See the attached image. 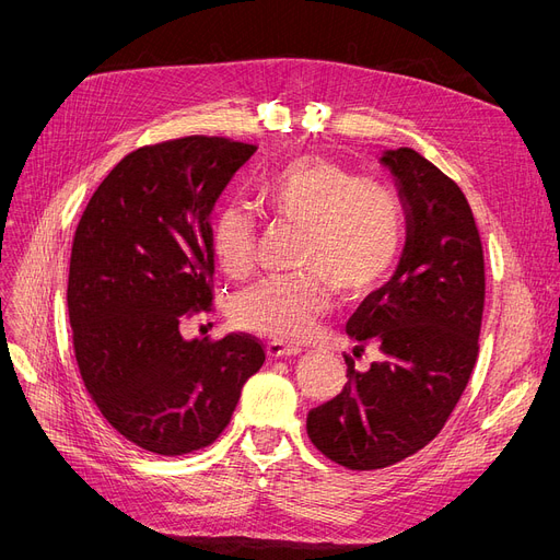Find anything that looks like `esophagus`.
Returning <instances> with one entry per match:
<instances>
[{
	"mask_svg": "<svg viewBox=\"0 0 560 560\" xmlns=\"http://www.w3.org/2000/svg\"><path fill=\"white\" fill-rule=\"evenodd\" d=\"M302 354V349L295 345H285L281 340H270L268 342V357L270 359H288V357H298Z\"/></svg>",
	"mask_w": 560,
	"mask_h": 560,
	"instance_id": "obj_1",
	"label": "esophagus"
}]
</instances>
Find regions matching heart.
<instances>
[{
	"label": "heart",
	"instance_id": "1",
	"mask_svg": "<svg viewBox=\"0 0 560 560\" xmlns=\"http://www.w3.org/2000/svg\"><path fill=\"white\" fill-rule=\"evenodd\" d=\"M272 220L304 231L298 277L268 279L233 302L238 327L281 342L306 340L331 304L334 290L363 298L386 281L404 241V203L381 182L325 156H302L258 186ZM211 247L222 272L243 279L254 265L256 229L241 209L213 220Z\"/></svg>",
	"mask_w": 560,
	"mask_h": 560
}]
</instances>
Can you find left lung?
Returning <instances> with one entry per match:
<instances>
[{"instance_id": "1", "label": "left lung", "mask_w": 560, "mask_h": 560, "mask_svg": "<svg viewBox=\"0 0 560 560\" xmlns=\"http://www.w3.org/2000/svg\"><path fill=\"white\" fill-rule=\"evenodd\" d=\"M395 176L406 211V245L395 275L370 292L347 336L378 351L340 395L306 418L311 443L349 469L388 467L440 433L479 357L486 300L483 249L463 190L410 147L378 159Z\"/></svg>"}]
</instances>
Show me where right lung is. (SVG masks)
Instances as JSON below:
<instances>
[{
    "mask_svg": "<svg viewBox=\"0 0 560 560\" xmlns=\"http://www.w3.org/2000/svg\"><path fill=\"white\" fill-rule=\"evenodd\" d=\"M256 150L215 136L140 147L79 220L68 277L79 372L108 424L147 452L211 445L265 361L247 334L182 336L188 317L211 311L215 201Z\"/></svg>",
    "mask_w": 560,
    "mask_h": 560,
    "instance_id": "add662e5",
    "label": "right lung"
}]
</instances>
